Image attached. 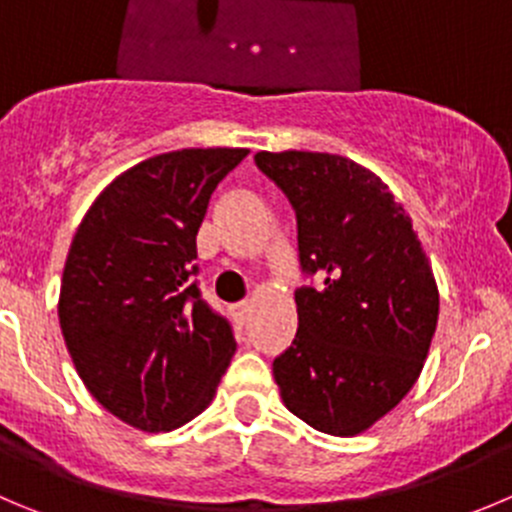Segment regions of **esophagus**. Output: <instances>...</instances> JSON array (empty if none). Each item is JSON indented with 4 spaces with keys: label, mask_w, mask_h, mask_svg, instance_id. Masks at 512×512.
I'll return each instance as SVG.
<instances>
[{
    "label": "esophagus",
    "mask_w": 512,
    "mask_h": 512,
    "mask_svg": "<svg viewBox=\"0 0 512 512\" xmlns=\"http://www.w3.org/2000/svg\"><path fill=\"white\" fill-rule=\"evenodd\" d=\"M252 310H255V302L252 300H242L235 305V312L242 317V320H247V317L252 315Z\"/></svg>",
    "instance_id": "obj_1"
}]
</instances>
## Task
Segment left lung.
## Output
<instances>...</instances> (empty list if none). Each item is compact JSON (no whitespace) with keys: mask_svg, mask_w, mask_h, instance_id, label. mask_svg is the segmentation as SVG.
Returning <instances> with one entry per match:
<instances>
[{"mask_svg":"<svg viewBox=\"0 0 512 512\" xmlns=\"http://www.w3.org/2000/svg\"><path fill=\"white\" fill-rule=\"evenodd\" d=\"M287 195L297 250L320 287H300L297 335L275 357L282 403L327 435L362 433L420 377L438 325L433 267L388 185L327 152H257Z\"/></svg>","mask_w":512,"mask_h":512,"instance_id":"8db88e82","label":"left lung"}]
</instances>
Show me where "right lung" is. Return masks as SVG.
Listing matches in <instances>:
<instances>
[{
	"instance_id": "obj_1",
	"label": "right lung",
	"mask_w": 512,
	"mask_h": 512,
	"mask_svg": "<svg viewBox=\"0 0 512 512\" xmlns=\"http://www.w3.org/2000/svg\"><path fill=\"white\" fill-rule=\"evenodd\" d=\"M250 150L150 157L109 182L64 262L59 327L104 410L145 433L190 423L235 355L230 322L192 280L197 230L215 187Z\"/></svg>"
}]
</instances>
